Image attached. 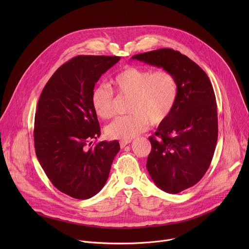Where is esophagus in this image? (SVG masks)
Masks as SVG:
<instances>
[{"label": "esophagus", "mask_w": 249, "mask_h": 249, "mask_svg": "<svg viewBox=\"0 0 249 249\" xmlns=\"http://www.w3.org/2000/svg\"><path fill=\"white\" fill-rule=\"evenodd\" d=\"M130 143H131V140H123L120 142V146H121V148H124L126 145H128Z\"/></svg>", "instance_id": "1"}]
</instances>
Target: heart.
I'll return each mask as SVG.
<instances>
[{
	"instance_id": "heart-1",
	"label": "heart",
	"mask_w": 249,
	"mask_h": 249,
	"mask_svg": "<svg viewBox=\"0 0 249 249\" xmlns=\"http://www.w3.org/2000/svg\"><path fill=\"white\" fill-rule=\"evenodd\" d=\"M112 86L123 95L130 96L128 115L119 116L105 129L112 139L131 140L145 131L149 124L161 123L175 104L178 85L169 70L127 67L111 80ZM91 105L103 119L114 113V96L107 85H98L91 91Z\"/></svg>"
}]
</instances>
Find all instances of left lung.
I'll return each mask as SVG.
<instances>
[{
  "instance_id": "left-lung-1",
  "label": "left lung",
  "mask_w": 249,
  "mask_h": 249,
  "mask_svg": "<svg viewBox=\"0 0 249 249\" xmlns=\"http://www.w3.org/2000/svg\"><path fill=\"white\" fill-rule=\"evenodd\" d=\"M132 59L169 70L178 85L170 114L149 138L152 151L146 165L159 188L177 194L201 180L214 156L218 140L214 89L204 71L179 51L162 48Z\"/></svg>"
}]
</instances>
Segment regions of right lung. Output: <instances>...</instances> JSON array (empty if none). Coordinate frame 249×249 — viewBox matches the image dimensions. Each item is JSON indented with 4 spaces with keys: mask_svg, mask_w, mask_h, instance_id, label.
<instances>
[{
    "mask_svg": "<svg viewBox=\"0 0 249 249\" xmlns=\"http://www.w3.org/2000/svg\"><path fill=\"white\" fill-rule=\"evenodd\" d=\"M118 56L80 55L57 69L45 85L34 119V148L52 184L75 199L97 194L108 178L119 142L102 141L91 91Z\"/></svg>",
    "mask_w": 249,
    "mask_h": 249,
    "instance_id": "add662e5",
    "label": "right lung"
}]
</instances>
